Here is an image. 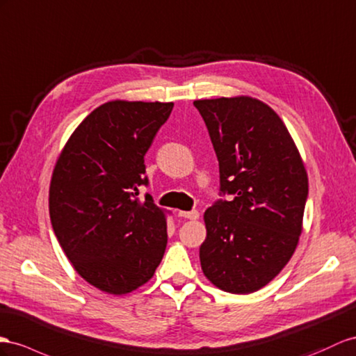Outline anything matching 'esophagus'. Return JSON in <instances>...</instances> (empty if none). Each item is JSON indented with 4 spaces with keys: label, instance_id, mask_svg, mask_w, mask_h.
<instances>
[{
    "label": "esophagus",
    "instance_id": "obj_1",
    "mask_svg": "<svg viewBox=\"0 0 356 356\" xmlns=\"http://www.w3.org/2000/svg\"><path fill=\"white\" fill-rule=\"evenodd\" d=\"M179 216L194 221V220H197V218L200 216V213H198V211H189V212H179Z\"/></svg>",
    "mask_w": 356,
    "mask_h": 356
}]
</instances>
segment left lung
<instances>
[{
  "mask_svg": "<svg viewBox=\"0 0 356 356\" xmlns=\"http://www.w3.org/2000/svg\"><path fill=\"white\" fill-rule=\"evenodd\" d=\"M220 162L221 191L234 195L203 215L204 277L248 295L275 278L302 233L308 176L296 144L273 109L251 96L198 99Z\"/></svg>",
  "mask_w": 356,
  "mask_h": 356,
  "instance_id": "obj_1",
  "label": "left lung"
}]
</instances>
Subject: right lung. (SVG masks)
<instances>
[{"label": "right lung", "instance_id": "right-lung-1", "mask_svg": "<svg viewBox=\"0 0 356 356\" xmlns=\"http://www.w3.org/2000/svg\"><path fill=\"white\" fill-rule=\"evenodd\" d=\"M172 106L109 100L78 124L54 167V233L74 269L105 293L144 286L165 252L170 212L135 195L147 184L144 156Z\"/></svg>", "mask_w": 356, "mask_h": 356}]
</instances>
